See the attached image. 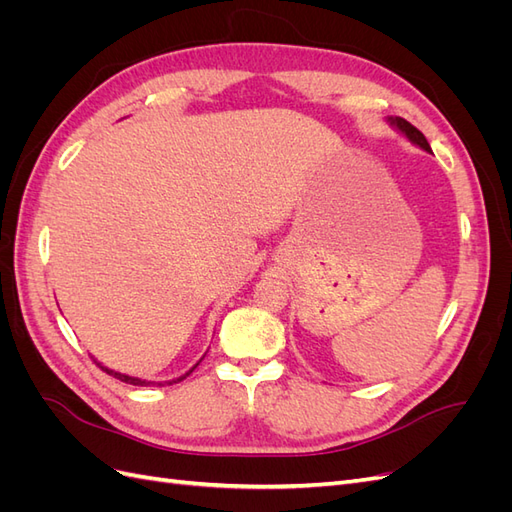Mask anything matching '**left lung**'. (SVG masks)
<instances>
[{
  "label": "left lung",
  "mask_w": 512,
  "mask_h": 512,
  "mask_svg": "<svg viewBox=\"0 0 512 512\" xmlns=\"http://www.w3.org/2000/svg\"><path fill=\"white\" fill-rule=\"evenodd\" d=\"M391 123H393V126H397V130L404 132L412 143H416L418 147H423L425 151H431V147H429V143H427V138L423 136V132L416 130L410 121L401 119V117H395V119H391Z\"/></svg>",
  "instance_id": "1"
}]
</instances>
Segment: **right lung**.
<instances>
[{"instance_id": "add662e5", "label": "right lung", "mask_w": 512, "mask_h": 512, "mask_svg": "<svg viewBox=\"0 0 512 512\" xmlns=\"http://www.w3.org/2000/svg\"><path fill=\"white\" fill-rule=\"evenodd\" d=\"M102 371H106V374L108 376H113V378H117V380H121V382H128V384H134V386H149V384H153V382H147V380H141V378H132V376H123V374H119V371H113V369H106L104 365H100V363H96ZM198 365V363H196ZM194 365V367H196ZM194 367L188 371V374H192V371H194ZM188 374H185V376H188ZM185 376H181V378H177V380H173V382H181ZM173 382H168V384H173ZM160 386H162V382H160Z\"/></svg>"}]
</instances>
